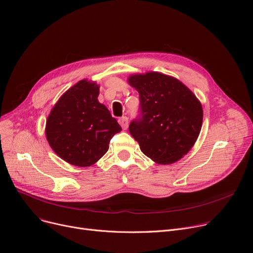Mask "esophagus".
Returning <instances> with one entry per match:
<instances>
[{
  "label": "esophagus",
  "instance_id": "esophagus-1",
  "mask_svg": "<svg viewBox=\"0 0 253 253\" xmlns=\"http://www.w3.org/2000/svg\"><path fill=\"white\" fill-rule=\"evenodd\" d=\"M118 123H119V125L123 126V128L124 129H126V128H127V125H128V118L126 117V116H123V117H120L119 119H118Z\"/></svg>",
  "mask_w": 253,
  "mask_h": 253
}]
</instances>
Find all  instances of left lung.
I'll use <instances>...</instances> for the list:
<instances>
[{"label": "left lung", "instance_id": "8db88e82", "mask_svg": "<svg viewBox=\"0 0 253 253\" xmlns=\"http://www.w3.org/2000/svg\"><path fill=\"white\" fill-rule=\"evenodd\" d=\"M128 83L139 93L138 116L128 130L142 153L171 164L194 145L203 125V107L178 80L159 73L135 75Z\"/></svg>", "mask_w": 253, "mask_h": 253}]
</instances>
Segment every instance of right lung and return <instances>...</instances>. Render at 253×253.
<instances>
[{
  "mask_svg": "<svg viewBox=\"0 0 253 253\" xmlns=\"http://www.w3.org/2000/svg\"><path fill=\"white\" fill-rule=\"evenodd\" d=\"M99 87L82 80L60 97L47 117L45 135L55 153L67 163L87 167L109 149L121 126L99 104Z\"/></svg>",
  "mask_w": 253,
  "mask_h": 253,
  "instance_id": "obj_1",
  "label": "right lung"
}]
</instances>
